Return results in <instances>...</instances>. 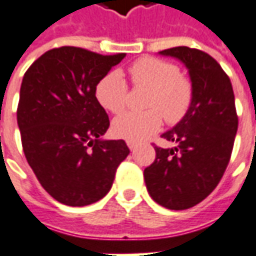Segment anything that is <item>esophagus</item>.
I'll list each match as a JSON object with an SVG mask.
<instances>
[{"mask_svg":"<svg viewBox=\"0 0 256 256\" xmlns=\"http://www.w3.org/2000/svg\"><path fill=\"white\" fill-rule=\"evenodd\" d=\"M128 146L130 148V150H136V142H133V141H128Z\"/></svg>","mask_w":256,"mask_h":256,"instance_id":"obj_1","label":"esophagus"}]
</instances>
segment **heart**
I'll return each mask as SVG.
<instances>
[{"instance_id":"b5f03b06","label":"heart","mask_w":256,"mask_h":256,"mask_svg":"<svg viewBox=\"0 0 256 256\" xmlns=\"http://www.w3.org/2000/svg\"><path fill=\"white\" fill-rule=\"evenodd\" d=\"M128 76L136 88H146L150 93L144 112H124L115 118L112 130L118 137L141 141L162 126V115L168 123H177L190 108L193 88L180 74L176 64L158 58H141L128 67ZM128 84L116 70L106 72L96 84V98L106 111L119 114L126 106Z\"/></svg>"}]
</instances>
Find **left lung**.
Returning <instances> with one entry per match:
<instances>
[{
    "label": "left lung",
    "instance_id": "obj_1",
    "mask_svg": "<svg viewBox=\"0 0 256 256\" xmlns=\"http://www.w3.org/2000/svg\"><path fill=\"white\" fill-rule=\"evenodd\" d=\"M159 53L188 68L193 100L186 115L162 134L177 146H155L156 159L144 170V180L156 203L186 210L216 188L230 160L238 126L234 93L229 76L208 53L188 46Z\"/></svg>",
    "mask_w": 256,
    "mask_h": 256
}]
</instances>
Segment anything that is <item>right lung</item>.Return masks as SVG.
<instances>
[{"label":"right lung","instance_id":"obj_1","mask_svg":"<svg viewBox=\"0 0 256 256\" xmlns=\"http://www.w3.org/2000/svg\"><path fill=\"white\" fill-rule=\"evenodd\" d=\"M124 56L54 48L23 76L18 124L26 159L42 188L66 206L104 198L130 154L123 140H101L110 119L94 94L97 82Z\"/></svg>","mask_w":256,"mask_h":256}]
</instances>
